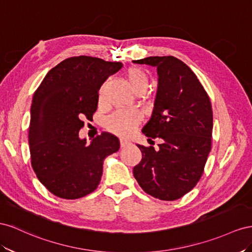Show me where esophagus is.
<instances>
[{"label": "esophagus", "mask_w": 252, "mask_h": 252, "mask_svg": "<svg viewBox=\"0 0 252 252\" xmlns=\"http://www.w3.org/2000/svg\"><path fill=\"white\" fill-rule=\"evenodd\" d=\"M127 145H130V142L126 139H120V147L121 148H126Z\"/></svg>", "instance_id": "esophagus-1"}]
</instances>
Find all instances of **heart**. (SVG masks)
<instances>
[{"instance_id":"b5f03b06","label":"heart","mask_w":252,"mask_h":252,"mask_svg":"<svg viewBox=\"0 0 252 252\" xmlns=\"http://www.w3.org/2000/svg\"><path fill=\"white\" fill-rule=\"evenodd\" d=\"M126 77L136 94H143L147 91L149 86V76L142 68L137 66L130 67L126 70ZM104 93L105 86L103 84L99 90L100 102L103 101ZM140 119L141 116L137 111H118L106 120V126L111 132L121 136H127L134 131Z\"/></svg>"}]
</instances>
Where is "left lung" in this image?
<instances>
[{"label": "left lung", "mask_w": 252, "mask_h": 252, "mask_svg": "<svg viewBox=\"0 0 252 252\" xmlns=\"http://www.w3.org/2000/svg\"><path fill=\"white\" fill-rule=\"evenodd\" d=\"M134 63L157 67L154 110L142 133L161 143L137 145L142 153L133 174L142 190L161 200L183 197L203 175L211 151L213 114L210 98L196 75L173 56L148 57Z\"/></svg>", "instance_id": "obj_1"}]
</instances>
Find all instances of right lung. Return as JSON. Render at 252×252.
<instances>
[{"label": "right lung", "instance_id": "1", "mask_svg": "<svg viewBox=\"0 0 252 252\" xmlns=\"http://www.w3.org/2000/svg\"><path fill=\"white\" fill-rule=\"evenodd\" d=\"M121 66L96 57H70L50 69L35 90L28 132L32 166L54 195L76 199L95 191L104 158L119 150L116 136L102 132L88 145L79 131L97 110L100 86Z\"/></svg>", "mask_w": 252, "mask_h": 252}]
</instances>
